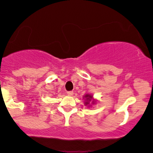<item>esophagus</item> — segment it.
I'll use <instances>...</instances> for the list:
<instances>
[{"label":"esophagus","instance_id":"obj_1","mask_svg":"<svg viewBox=\"0 0 153 153\" xmlns=\"http://www.w3.org/2000/svg\"><path fill=\"white\" fill-rule=\"evenodd\" d=\"M67 95H68V96H72V95H73V91L67 92Z\"/></svg>","mask_w":153,"mask_h":153}]
</instances>
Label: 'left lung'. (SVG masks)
Returning a JSON list of instances; mask_svg holds the SVG:
<instances>
[{
  "mask_svg": "<svg viewBox=\"0 0 153 153\" xmlns=\"http://www.w3.org/2000/svg\"><path fill=\"white\" fill-rule=\"evenodd\" d=\"M82 99L84 100V105L85 106H88V108H91L93 105H95L97 102L96 99L93 97V95L91 93H86L82 97Z\"/></svg>",
  "mask_w": 153,
  "mask_h": 153,
  "instance_id": "1",
  "label": "left lung"
}]
</instances>
